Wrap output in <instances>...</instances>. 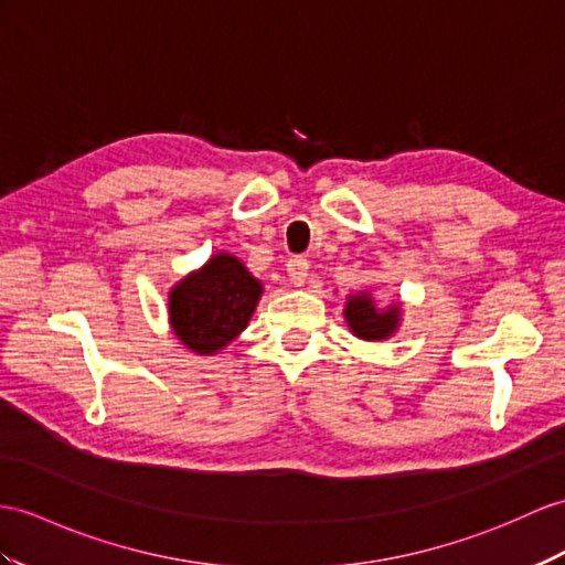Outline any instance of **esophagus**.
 <instances>
[{"label": "esophagus", "mask_w": 565, "mask_h": 565, "mask_svg": "<svg viewBox=\"0 0 565 565\" xmlns=\"http://www.w3.org/2000/svg\"><path fill=\"white\" fill-rule=\"evenodd\" d=\"M287 275H290V282L295 287H301L309 278V260L301 258V256L290 258V260H287Z\"/></svg>", "instance_id": "obj_1"}]
</instances>
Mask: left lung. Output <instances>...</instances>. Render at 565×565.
Wrapping results in <instances>:
<instances>
[{
  "instance_id": "8db88e82",
  "label": "left lung",
  "mask_w": 565,
  "mask_h": 565,
  "mask_svg": "<svg viewBox=\"0 0 565 565\" xmlns=\"http://www.w3.org/2000/svg\"><path fill=\"white\" fill-rule=\"evenodd\" d=\"M345 316L350 333L366 342H381L393 338L403 323V301H393L388 307H376L369 290L354 292L345 299Z\"/></svg>"
}]
</instances>
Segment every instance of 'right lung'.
I'll return each instance as SVG.
<instances>
[{"mask_svg": "<svg viewBox=\"0 0 565 565\" xmlns=\"http://www.w3.org/2000/svg\"><path fill=\"white\" fill-rule=\"evenodd\" d=\"M260 295L264 282L237 256L213 254L172 285L168 295L172 333L194 354H217L249 326Z\"/></svg>", "mask_w": 565, "mask_h": 565, "instance_id": "right-lung-1", "label": "right lung"}]
</instances>
